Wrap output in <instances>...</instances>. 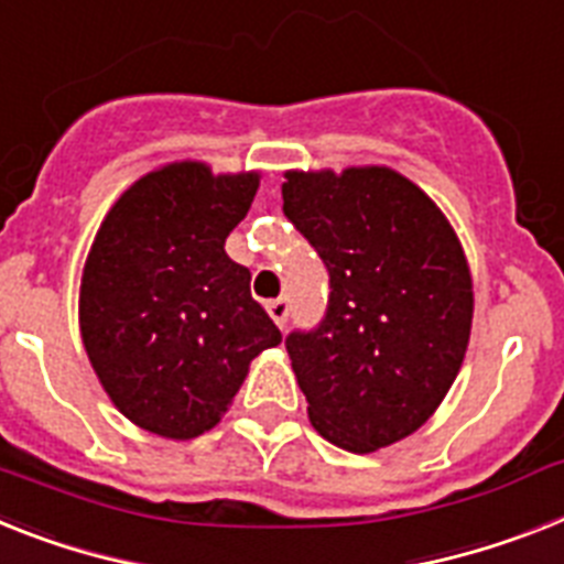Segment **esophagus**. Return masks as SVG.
<instances>
[{"mask_svg":"<svg viewBox=\"0 0 564 564\" xmlns=\"http://www.w3.org/2000/svg\"><path fill=\"white\" fill-rule=\"evenodd\" d=\"M267 312H269V318H272L274 324H278L283 329V326H286V318H290V301H286V297L269 301Z\"/></svg>","mask_w":564,"mask_h":564,"instance_id":"34e87169","label":"esophagus"}]
</instances>
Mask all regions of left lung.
Listing matches in <instances>:
<instances>
[{
  "label": "left lung",
  "mask_w": 564,
  "mask_h": 564,
  "mask_svg": "<svg viewBox=\"0 0 564 564\" xmlns=\"http://www.w3.org/2000/svg\"><path fill=\"white\" fill-rule=\"evenodd\" d=\"M283 215L329 272L326 315L286 352L312 427L376 453L424 424L465 361L473 281L451 220L387 165L286 172Z\"/></svg>",
  "instance_id": "8db88e82"
}]
</instances>
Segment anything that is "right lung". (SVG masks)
I'll return each mask as SVG.
<instances>
[{
    "mask_svg": "<svg viewBox=\"0 0 564 564\" xmlns=\"http://www.w3.org/2000/svg\"><path fill=\"white\" fill-rule=\"evenodd\" d=\"M258 172L169 163L120 194L79 286V333L108 399L137 427L188 442L229 410L249 364L281 329L226 254Z\"/></svg>",
    "mask_w": 564,
    "mask_h": 564,
    "instance_id": "add662e5",
    "label": "right lung"
}]
</instances>
